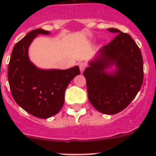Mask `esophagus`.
<instances>
[{"label": "esophagus", "mask_w": 156, "mask_h": 156, "mask_svg": "<svg viewBox=\"0 0 156 156\" xmlns=\"http://www.w3.org/2000/svg\"><path fill=\"white\" fill-rule=\"evenodd\" d=\"M79 67H80V70L81 73H83V72L84 71L85 68H86V64L83 62H81L79 64Z\"/></svg>", "instance_id": "1"}]
</instances>
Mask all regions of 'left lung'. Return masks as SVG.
<instances>
[{
    "instance_id": "8db88e82",
    "label": "left lung",
    "mask_w": 156,
    "mask_h": 156,
    "mask_svg": "<svg viewBox=\"0 0 156 156\" xmlns=\"http://www.w3.org/2000/svg\"><path fill=\"white\" fill-rule=\"evenodd\" d=\"M108 30L116 36L101 48L83 76L92 105L101 113L113 115L136 97L142 85L144 69L141 52L132 37L117 29ZM112 65L116 66L115 71L107 73Z\"/></svg>"
}]
</instances>
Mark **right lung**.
Returning <instances> with one entry per match:
<instances>
[{
  "label": "right lung",
  "mask_w": 156,
  "mask_h": 156,
  "mask_svg": "<svg viewBox=\"0 0 156 156\" xmlns=\"http://www.w3.org/2000/svg\"><path fill=\"white\" fill-rule=\"evenodd\" d=\"M42 29L32 30L14 46L8 68L12 97L20 107L34 116L47 119L62 107L65 91L74 77L80 74L79 66L66 70L41 69L30 61L28 48L38 34H49Z\"/></svg>",
  "instance_id": "1"
}]
</instances>
